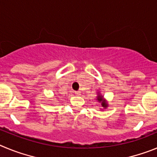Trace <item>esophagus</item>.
Wrapping results in <instances>:
<instances>
[{
  "label": "esophagus",
  "mask_w": 157,
  "mask_h": 157,
  "mask_svg": "<svg viewBox=\"0 0 157 157\" xmlns=\"http://www.w3.org/2000/svg\"><path fill=\"white\" fill-rule=\"evenodd\" d=\"M75 94L76 96L81 95V92H80V91H75Z\"/></svg>",
  "instance_id": "1"
}]
</instances>
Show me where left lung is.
Wrapping results in <instances>:
<instances>
[{
	"mask_svg": "<svg viewBox=\"0 0 157 157\" xmlns=\"http://www.w3.org/2000/svg\"><path fill=\"white\" fill-rule=\"evenodd\" d=\"M95 100L101 104V106L103 107V109H106L108 108V106H109V103H108L107 100L105 99L104 96L102 94H101L100 92H98V96H97V98H96Z\"/></svg>",
	"mask_w": 157,
	"mask_h": 157,
	"instance_id": "1",
	"label": "left lung"
}]
</instances>
